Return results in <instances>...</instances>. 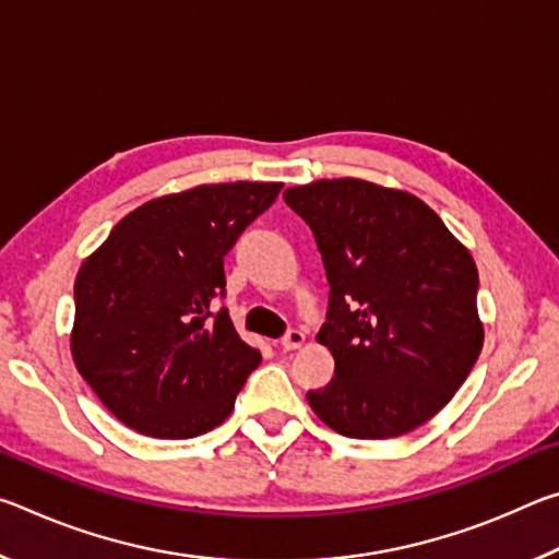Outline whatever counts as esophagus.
Segmentation results:
<instances>
[{"instance_id":"obj_1","label":"esophagus","mask_w":559,"mask_h":559,"mask_svg":"<svg viewBox=\"0 0 559 559\" xmlns=\"http://www.w3.org/2000/svg\"><path fill=\"white\" fill-rule=\"evenodd\" d=\"M302 340H306V335H302V330L298 328H290L286 335H283L281 340V347L283 349H298L302 345Z\"/></svg>"}]
</instances>
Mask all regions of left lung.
I'll list each match as a JSON object with an SVG mask.
<instances>
[{
    "mask_svg": "<svg viewBox=\"0 0 559 559\" xmlns=\"http://www.w3.org/2000/svg\"><path fill=\"white\" fill-rule=\"evenodd\" d=\"M330 283L318 333L335 357L313 412L349 439H392L449 404L484 347L478 271L439 214L365 179L288 187Z\"/></svg>",
    "mask_w": 559,
    "mask_h": 559,
    "instance_id": "1",
    "label": "left lung"
}]
</instances>
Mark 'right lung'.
<instances>
[{
    "mask_svg": "<svg viewBox=\"0 0 559 559\" xmlns=\"http://www.w3.org/2000/svg\"><path fill=\"white\" fill-rule=\"evenodd\" d=\"M281 182L202 185L130 212L75 276L71 353L98 400L155 439H194L231 414L261 362L236 333L224 257Z\"/></svg>",
    "mask_w": 559,
    "mask_h": 559,
    "instance_id": "add662e5",
    "label": "right lung"
}]
</instances>
